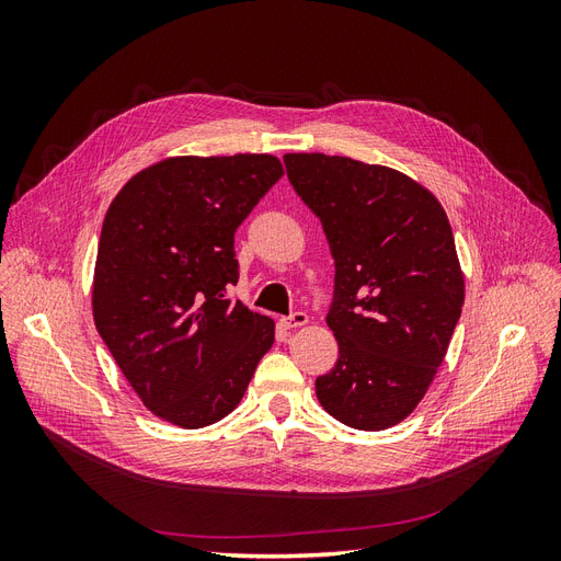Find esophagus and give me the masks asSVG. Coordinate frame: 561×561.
<instances>
[{
  "label": "esophagus",
  "instance_id": "esophagus-1",
  "mask_svg": "<svg viewBox=\"0 0 561 561\" xmlns=\"http://www.w3.org/2000/svg\"><path fill=\"white\" fill-rule=\"evenodd\" d=\"M309 322V316L304 313V311H295V313H290V316H285V318H280V325L285 328V330H295V328H304Z\"/></svg>",
  "mask_w": 561,
  "mask_h": 561
}]
</instances>
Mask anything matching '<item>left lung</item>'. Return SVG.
<instances>
[{"mask_svg":"<svg viewBox=\"0 0 561 561\" xmlns=\"http://www.w3.org/2000/svg\"><path fill=\"white\" fill-rule=\"evenodd\" d=\"M334 257L328 325L339 358L316 379L325 412L358 431L396 426L426 396L463 307V274L439 201L393 168L285 154Z\"/></svg>","mask_w":561,"mask_h":561,"instance_id":"1","label":"left lung"}]
</instances>
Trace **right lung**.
I'll return each mask as SVG.
<instances>
[{
  "mask_svg": "<svg viewBox=\"0 0 561 561\" xmlns=\"http://www.w3.org/2000/svg\"><path fill=\"white\" fill-rule=\"evenodd\" d=\"M283 178L271 154L173 157L116 194L100 233L93 318L149 412L203 428L241 402L274 320L227 299L233 233Z\"/></svg>",
  "mask_w": 561,
  "mask_h": 561,
  "instance_id": "right-lung-1",
  "label": "right lung"
}]
</instances>
